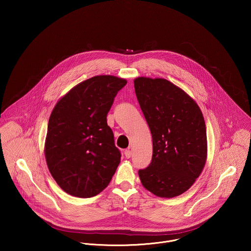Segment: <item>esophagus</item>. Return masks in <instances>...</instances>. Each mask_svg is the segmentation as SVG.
I'll return each instance as SVG.
<instances>
[{"label": "esophagus", "instance_id": "obj_1", "mask_svg": "<svg viewBox=\"0 0 251 251\" xmlns=\"http://www.w3.org/2000/svg\"><path fill=\"white\" fill-rule=\"evenodd\" d=\"M131 154H132V153H131V151H130L129 149H127V150L124 151V155H125V157H126L127 159H129V158L131 157Z\"/></svg>", "mask_w": 251, "mask_h": 251}]
</instances>
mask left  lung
<instances>
[{
  "instance_id": "1",
  "label": "left lung",
  "mask_w": 251,
  "mask_h": 251,
  "mask_svg": "<svg viewBox=\"0 0 251 251\" xmlns=\"http://www.w3.org/2000/svg\"><path fill=\"white\" fill-rule=\"evenodd\" d=\"M134 87L153 140L151 164L139 170L141 183L160 198L184 194L203 170L206 128L197 102L164 78L137 77Z\"/></svg>"
}]
</instances>
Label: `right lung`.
I'll return each instance as SVG.
<instances>
[{
	"label": "right lung",
	"instance_id": "obj_1",
	"mask_svg": "<svg viewBox=\"0 0 251 251\" xmlns=\"http://www.w3.org/2000/svg\"><path fill=\"white\" fill-rule=\"evenodd\" d=\"M126 83L113 75L93 76L71 88L55 104L49 120L45 156L54 181L68 195L95 197L115 174L121 154L106 117Z\"/></svg>",
	"mask_w": 251,
	"mask_h": 251
}]
</instances>
